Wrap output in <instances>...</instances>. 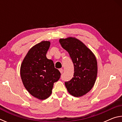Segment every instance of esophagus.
<instances>
[{
	"label": "esophagus",
	"instance_id": "obj_1",
	"mask_svg": "<svg viewBox=\"0 0 122 122\" xmlns=\"http://www.w3.org/2000/svg\"><path fill=\"white\" fill-rule=\"evenodd\" d=\"M59 71H60V73L62 74V73H63V69L60 68V69H59Z\"/></svg>",
	"mask_w": 122,
	"mask_h": 122
}]
</instances>
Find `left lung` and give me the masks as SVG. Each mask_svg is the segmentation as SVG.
<instances>
[{"label": "left lung", "mask_w": 122, "mask_h": 122, "mask_svg": "<svg viewBox=\"0 0 122 122\" xmlns=\"http://www.w3.org/2000/svg\"><path fill=\"white\" fill-rule=\"evenodd\" d=\"M62 48L68 52L74 63V77L65 82L70 94L75 97L84 95L92 89L97 74V63L95 55L83 42L69 37L59 40Z\"/></svg>", "instance_id": "1"}]
</instances>
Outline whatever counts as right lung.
I'll return each mask as SVG.
<instances>
[{
	"label": "right lung",
	"instance_id": "right-lung-1",
	"mask_svg": "<svg viewBox=\"0 0 122 122\" xmlns=\"http://www.w3.org/2000/svg\"><path fill=\"white\" fill-rule=\"evenodd\" d=\"M50 44L49 41H43L32 47L20 67L24 86L33 96L41 100L50 96L54 83L61 76L53 61L46 57Z\"/></svg>",
	"mask_w": 122,
	"mask_h": 122
}]
</instances>
